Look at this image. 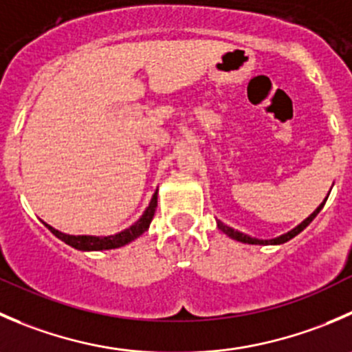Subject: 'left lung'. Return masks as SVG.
Instances as JSON below:
<instances>
[{
	"mask_svg": "<svg viewBox=\"0 0 352 352\" xmlns=\"http://www.w3.org/2000/svg\"><path fill=\"white\" fill-rule=\"evenodd\" d=\"M325 201H327V199H325ZM325 201H323V203L320 204V206L316 208V210L313 211V213L309 214V217L306 218L305 221H301V223H299L298 227H296V228H292V230H291V232H287V234L280 235V237H277V239H272V241H261V239L249 237V235L242 234V232H237V230H234V228H232V227H227V225H225V223H221V221H218V228H220V230L223 232V234H227L228 237L235 239V241H239V242H245V244H284V242L291 241L292 237H296V235H298L299 232H302V230H305V228L308 227V225L311 223L313 220H315V217H316V214L320 213V210H322V208H323V204H325Z\"/></svg>",
	"mask_w": 352,
	"mask_h": 352,
	"instance_id": "1",
	"label": "left lung"
}]
</instances>
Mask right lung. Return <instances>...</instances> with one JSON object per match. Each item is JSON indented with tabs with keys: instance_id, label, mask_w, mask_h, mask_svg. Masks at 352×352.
Instances as JSON below:
<instances>
[{
	"instance_id": "obj_1",
	"label": "right lung",
	"mask_w": 352,
	"mask_h": 352,
	"mask_svg": "<svg viewBox=\"0 0 352 352\" xmlns=\"http://www.w3.org/2000/svg\"><path fill=\"white\" fill-rule=\"evenodd\" d=\"M156 206H158V192H155V196H153L148 210L144 211V214H142V217L139 218V220L135 221L131 228H127V230L120 232V234H117V235H110V237H93V235H67V234H61V232L54 230V228L50 227L47 223H44V225H46V227L50 228V230L53 232V234L56 235L60 241H63L65 244L72 245V248L80 249V251H103V249L120 248V245H125L127 242L134 241V239H138L139 235L144 234V232L148 230L149 223H151L153 217H155Z\"/></svg>"
}]
</instances>
